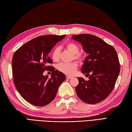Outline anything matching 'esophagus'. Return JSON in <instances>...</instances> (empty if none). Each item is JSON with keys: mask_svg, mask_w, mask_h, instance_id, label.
<instances>
[{"mask_svg": "<svg viewBox=\"0 0 132 132\" xmlns=\"http://www.w3.org/2000/svg\"><path fill=\"white\" fill-rule=\"evenodd\" d=\"M67 79H72L73 78L72 76H67Z\"/></svg>", "mask_w": 132, "mask_h": 132, "instance_id": "esophagus-1", "label": "esophagus"}]
</instances>
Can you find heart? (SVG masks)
Here are the masks:
<instances>
[{"label": "heart", "mask_w": 132, "mask_h": 132, "mask_svg": "<svg viewBox=\"0 0 132 132\" xmlns=\"http://www.w3.org/2000/svg\"><path fill=\"white\" fill-rule=\"evenodd\" d=\"M65 48L73 54L72 59H75L78 61H83L85 59L86 55L83 52H79V46L74 42H69L65 45ZM60 57V48L56 46L52 52V58L54 61H58ZM78 65L76 62L71 63H61L57 64L56 68L58 71L65 73L67 75H72L78 69Z\"/></svg>", "instance_id": "b5f03b06"}]
</instances>
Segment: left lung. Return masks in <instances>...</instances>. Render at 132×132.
<instances>
[{
	"instance_id": "8db88e82",
	"label": "left lung",
	"mask_w": 132,
	"mask_h": 132,
	"mask_svg": "<svg viewBox=\"0 0 132 132\" xmlns=\"http://www.w3.org/2000/svg\"><path fill=\"white\" fill-rule=\"evenodd\" d=\"M72 38L80 43L88 54L81 71L89 76V80L78 78L77 95L87 103H98L110 95L115 86L120 72L117 53L113 46L95 36L81 34Z\"/></svg>"
}]
</instances>
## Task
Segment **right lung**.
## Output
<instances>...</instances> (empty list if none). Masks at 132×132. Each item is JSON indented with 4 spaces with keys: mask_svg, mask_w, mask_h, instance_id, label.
Segmentation results:
<instances>
[{
    "mask_svg": "<svg viewBox=\"0 0 132 132\" xmlns=\"http://www.w3.org/2000/svg\"><path fill=\"white\" fill-rule=\"evenodd\" d=\"M65 36H38L20 47L14 54L12 72L14 84L22 98L32 105L44 106L50 103L66 79L63 73L48 65L53 63L48 54ZM46 70L52 72L50 78L43 76Z\"/></svg>",
    "mask_w": 132,
    "mask_h": 132,
    "instance_id": "add662e5",
    "label": "right lung"
}]
</instances>
